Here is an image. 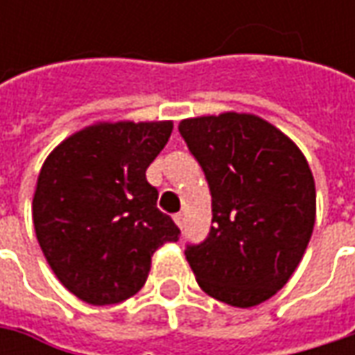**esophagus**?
Listing matches in <instances>:
<instances>
[{
  "mask_svg": "<svg viewBox=\"0 0 355 355\" xmlns=\"http://www.w3.org/2000/svg\"><path fill=\"white\" fill-rule=\"evenodd\" d=\"M173 221H175V225L180 227V229H184V223H185L184 213H175V215H173Z\"/></svg>",
  "mask_w": 355,
  "mask_h": 355,
  "instance_id": "esophagus-1",
  "label": "esophagus"
}]
</instances>
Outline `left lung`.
Returning a JSON list of instances; mask_svg holds the SVG:
<instances>
[{"mask_svg": "<svg viewBox=\"0 0 355 355\" xmlns=\"http://www.w3.org/2000/svg\"><path fill=\"white\" fill-rule=\"evenodd\" d=\"M180 134L211 191L213 227L185 259L203 293L229 306L268 300L296 270L316 221L300 148L254 114L185 118Z\"/></svg>", "mask_w": 355, "mask_h": 355, "instance_id": "left-lung-1", "label": "left lung"}]
</instances>
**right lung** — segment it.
<instances>
[{"label": "right lung", "instance_id": "1", "mask_svg": "<svg viewBox=\"0 0 355 355\" xmlns=\"http://www.w3.org/2000/svg\"><path fill=\"white\" fill-rule=\"evenodd\" d=\"M171 130V120L96 122L45 159L33 196L35 235L76 298L104 306L134 296L157 247L180 239L146 180Z\"/></svg>", "mask_w": 355, "mask_h": 355}]
</instances>
